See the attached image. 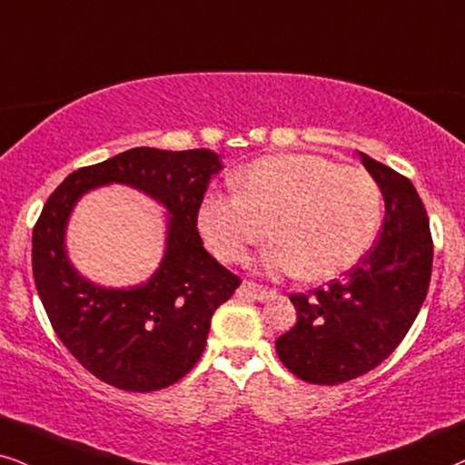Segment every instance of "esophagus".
<instances>
[{
    "label": "esophagus",
    "mask_w": 465,
    "mask_h": 465,
    "mask_svg": "<svg viewBox=\"0 0 465 465\" xmlns=\"http://www.w3.org/2000/svg\"><path fill=\"white\" fill-rule=\"evenodd\" d=\"M241 294H247V297L256 299V301H269L277 297L275 291H271V288H264V286H258L254 282H243L239 288Z\"/></svg>",
    "instance_id": "obj_1"
}]
</instances>
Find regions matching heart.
<instances>
[{"mask_svg":"<svg viewBox=\"0 0 465 465\" xmlns=\"http://www.w3.org/2000/svg\"><path fill=\"white\" fill-rule=\"evenodd\" d=\"M237 194L211 192L198 204L196 226L224 262H243L271 234L261 258L269 275L327 280L367 254L382 222V194L363 168L310 153L269 155L234 174Z\"/></svg>","mask_w":465,"mask_h":465,"instance_id":"heart-1","label":"heart"}]
</instances>
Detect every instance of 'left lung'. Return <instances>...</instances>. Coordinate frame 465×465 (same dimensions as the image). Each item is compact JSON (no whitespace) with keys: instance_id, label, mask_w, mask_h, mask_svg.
<instances>
[{"instance_id":"8db88e82","label":"left lung","mask_w":465,"mask_h":465,"mask_svg":"<svg viewBox=\"0 0 465 465\" xmlns=\"http://www.w3.org/2000/svg\"><path fill=\"white\" fill-rule=\"evenodd\" d=\"M359 158L384 198L380 239L329 286L291 294L297 324L275 341L277 357L312 384H340L378 367L419 316L431 277L433 243L420 196L393 168Z\"/></svg>"}]
</instances>
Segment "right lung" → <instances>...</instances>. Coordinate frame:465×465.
Returning a JSON list of instances; mask_svg holds the SVG:
<instances>
[{
	"label": "right lung",
	"instance_id": "obj_1",
	"mask_svg": "<svg viewBox=\"0 0 465 465\" xmlns=\"http://www.w3.org/2000/svg\"><path fill=\"white\" fill-rule=\"evenodd\" d=\"M222 168L209 149L136 147L68 174L42 209L32 237L40 301L72 357L106 384L149 393L183 378L201 359L215 310L241 284L204 250L196 231L198 204ZM104 184H128L167 211L165 254L143 285L100 287L67 256L71 211Z\"/></svg>",
	"mask_w": 465,
	"mask_h": 465
}]
</instances>
